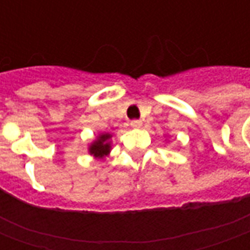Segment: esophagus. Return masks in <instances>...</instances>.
<instances>
[{
	"instance_id": "1",
	"label": "esophagus",
	"mask_w": 250,
	"mask_h": 250,
	"mask_svg": "<svg viewBox=\"0 0 250 250\" xmlns=\"http://www.w3.org/2000/svg\"><path fill=\"white\" fill-rule=\"evenodd\" d=\"M142 125H143L142 120H132V122H131V125H132L134 128H139V127H142Z\"/></svg>"
}]
</instances>
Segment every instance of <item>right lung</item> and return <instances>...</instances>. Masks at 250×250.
Instances as JSON below:
<instances>
[{"label":"right lung","mask_w":250,"mask_h":250,"mask_svg":"<svg viewBox=\"0 0 250 250\" xmlns=\"http://www.w3.org/2000/svg\"><path fill=\"white\" fill-rule=\"evenodd\" d=\"M112 134L109 132H100L98 136L88 145V154L92 155L95 159H104L108 157L112 150Z\"/></svg>","instance_id":"1"}]
</instances>
